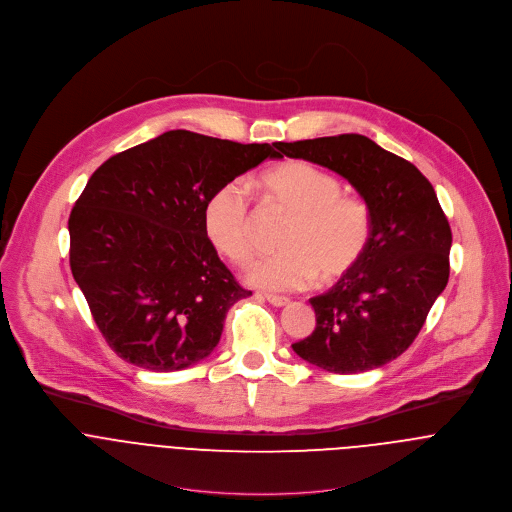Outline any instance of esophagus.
I'll return each mask as SVG.
<instances>
[{"instance_id": "esophagus-1", "label": "esophagus", "mask_w": 512, "mask_h": 512, "mask_svg": "<svg viewBox=\"0 0 512 512\" xmlns=\"http://www.w3.org/2000/svg\"><path fill=\"white\" fill-rule=\"evenodd\" d=\"M264 298H266L272 306H276V308L290 304V298H286V296H278V294H266Z\"/></svg>"}]
</instances>
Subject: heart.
<instances>
[{
    "instance_id": "heart-1",
    "label": "heart",
    "mask_w": 512,
    "mask_h": 512,
    "mask_svg": "<svg viewBox=\"0 0 512 512\" xmlns=\"http://www.w3.org/2000/svg\"><path fill=\"white\" fill-rule=\"evenodd\" d=\"M270 206L290 216L280 246L284 252L256 262L248 280L270 290H302L318 276L334 282L364 256L372 214L364 200L342 192V182L308 162H286L262 176ZM204 230L212 246L234 264H248L256 250L254 212L244 186L214 190L204 206Z\"/></svg>"
}]
</instances>
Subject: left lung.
Returning a JSON list of instances; mask_svg holds the SVG:
<instances>
[{"label": "left lung", "mask_w": 512, "mask_h": 512, "mask_svg": "<svg viewBox=\"0 0 512 512\" xmlns=\"http://www.w3.org/2000/svg\"><path fill=\"white\" fill-rule=\"evenodd\" d=\"M346 178L372 214L362 260L310 298L314 332L294 352L328 372L356 374L398 358L418 336L448 282L452 232L432 184L416 166L360 134L278 142Z\"/></svg>", "instance_id": "8db88e82"}]
</instances>
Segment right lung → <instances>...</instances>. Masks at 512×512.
Wrapping results in <instances>:
<instances>
[{
	"label": "right lung",
	"mask_w": 512,
	"mask_h": 512,
	"mask_svg": "<svg viewBox=\"0 0 512 512\" xmlns=\"http://www.w3.org/2000/svg\"><path fill=\"white\" fill-rule=\"evenodd\" d=\"M274 146L172 130L92 174L68 222L70 266L120 358L174 372L212 354L228 310L252 292L218 258L204 206L222 184L280 158Z\"/></svg>",
	"instance_id": "right-lung-1"
}]
</instances>
